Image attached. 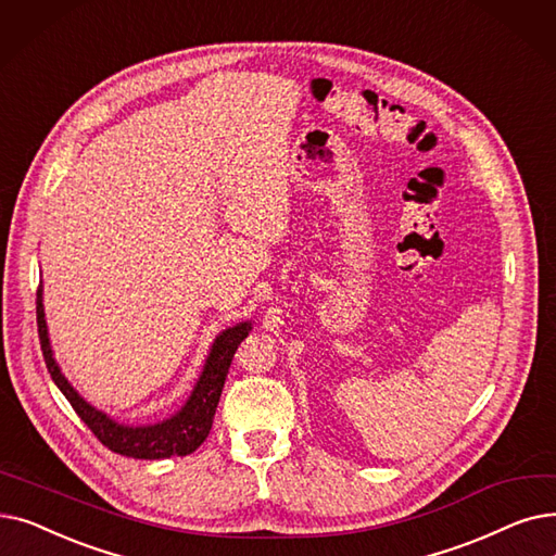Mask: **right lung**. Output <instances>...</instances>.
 <instances>
[{"label":"right lung","mask_w":556,"mask_h":556,"mask_svg":"<svg viewBox=\"0 0 556 556\" xmlns=\"http://www.w3.org/2000/svg\"><path fill=\"white\" fill-rule=\"evenodd\" d=\"M36 316H38L40 350L45 356L47 370H50L54 383L59 386V391L65 395V400L72 404V408H75L77 416L88 425V429L94 433V437L102 441V445L131 458L186 456L190 452H195L206 441L213 425L215 406L220 402L225 377L231 366L236 348L252 331V320H243L223 329L213 338L208 354L204 358L202 372L179 412L159 422L127 425V422H117L106 412H102V408L92 406L63 375L50 343V331H47L42 283L38 286V293H36Z\"/></svg>","instance_id":"right-lung-1"}]
</instances>
